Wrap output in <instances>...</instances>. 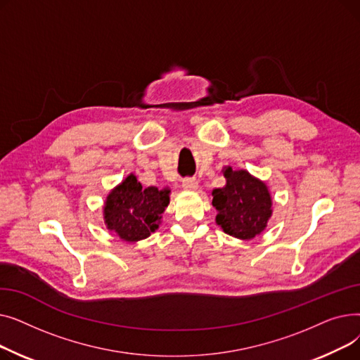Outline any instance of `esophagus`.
<instances>
[{"label":"esophagus","mask_w":360,"mask_h":360,"mask_svg":"<svg viewBox=\"0 0 360 360\" xmlns=\"http://www.w3.org/2000/svg\"><path fill=\"white\" fill-rule=\"evenodd\" d=\"M182 188L186 191H195L198 188V181L195 178H185L182 181Z\"/></svg>","instance_id":"obj_1"}]
</instances>
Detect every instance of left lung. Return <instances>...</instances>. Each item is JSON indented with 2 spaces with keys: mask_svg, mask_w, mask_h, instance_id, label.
I'll use <instances>...</instances> for the list:
<instances>
[{
  "mask_svg": "<svg viewBox=\"0 0 360 360\" xmlns=\"http://www.w3.org/2000/svg\"><path fill=\"white\" fill-rule=\"evenodd\" d=\"M226 185L213 190L216 223L224 233L242 240L254 239L267 228L271 217V195L267 185L248 170L223 169Z\"/></svg>",
  "mask_w": 360,
  "mask_h": 360,
  "instance_id": "1",
  "label": "left lung"
}]
</instances>
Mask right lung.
Segmentation results:
<instances>
[{"label": "right lung", "instance_id": "right-lung-1", "mask_svg": "<svg viewBox=\"0 0 360 360\" xmlns=\"http://www.w3.org/2000/svg\"><path fill=\"white\" fill-rule=\"evenodd\" d=\"M169 193L167 188L162 191L156 186L144 188L136 175H128L106 197V228L127 242L148 238L159 228L162 213L169 204Z\"/></svg>", "mask_w": 360, "mask_h": 360}]
</instances>
